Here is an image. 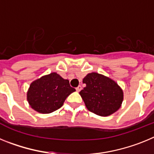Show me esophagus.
<instances>
[{
    "label": "esophagus",
    "instance_id": "1",
    "mask_svg": "<svg viewBox=\"0 0 154 154\" xmlns=\"http://www.w3.org/2000/svg\"><path fill=\"white\" fill-rule=\"evenodd\" d=\"M81 90H82V86L81 85H79V86L76 88V91H77V92H79V91Z\"/></svg>",
    "mask_w": 154,
    "mask_h": 154
}]
</instances>
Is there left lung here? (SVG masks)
<instances>
[{
	"instance_id": "8db88e82",
	"label": "left lung",
	"mask_w": 154,
	"mask_h": 154,
	"mask_svg": "<svg viewBox=\"0 0 154 154\" xmlns=\"http://www.w3.org/2000/svg\"><path fill=\"white\" fill-rule=\"evenodd\" d=\"M82 82L86 86L79 94L90 112L107 116L120 108L123 92L114 80L103 75L92 72L85 76Z\"/></svg>"
}]
</instances>
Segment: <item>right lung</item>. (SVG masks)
<instances>
[{
  "label": "right lung",
  "instance_id": "1",
  "mask_svg": "<svg viewBox=\"0 0 154 154\" xmlns=\"http://www.w3.org/2000/svg\"><path fill=\"white\" fill-rule=\"evenodd\" d=\"M75 89L56 72L32 82L27 92L30 106L40 113H50L62 106L66 98Z\"/></svg>",
  "mask_w": 154,
  "mask_h": 154
}]
</instances>
